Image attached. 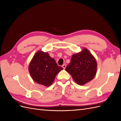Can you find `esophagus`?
Wrapping results in <instances>:
<instances>
[{
	"label": "esophagus",
	"mask_w": 121,
	"mask_h": 121,
	"mask_svg": "<svg viewBox=\"0 0 121 121\" xmlns=\"http://www.w3.org/2000/svg\"><path fill=\"white\" fill-rule=\"evenodd\" d=\"M66 66H67V65H62V67H63V69H65V68H66Z\"/></svg>",
	"instance_id": "1"
}]
</instances>
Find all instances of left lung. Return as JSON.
<instances>
[{"instance_id": "left-lung-1", "label": "left lung", "mask_w": 121, "mask_h": 121, "mask_svg": "<svg viewBox=\"0 0 121 121\" xmlns=\"http://www.w3.org/2000/svg\"><path fill=\"white\" fill-rule=\"evenodd\" d=\"M97 63L95 59L86 48L73 54L70 63L65 68L75 82L83 85L92 80L96 75Z\"/></svg>"}]
</instances>
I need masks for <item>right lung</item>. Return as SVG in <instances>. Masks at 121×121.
Instances as JSON below:
<instances>
[{"instance_id": "add662e5", "label": "right lung", "mask_w": 121, "mask_h": 121, "mask_svg": "<svg viewBox=\"0 0 121 121\" xmlns=\"http://www.w3.org/2000/svg\"><path fill=\"white\" fill-rule=\"evenodd\" d=\"M63 69L48 53L41 51L35 53L29 66V72L34 81L45 86L52 85L56 75Z\"/></svg>"}]
</instances>
